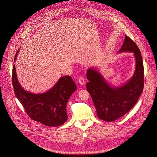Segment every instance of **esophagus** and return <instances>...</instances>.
<instances>
[{"mask_svg": "<svg viewBox=\"0 0 157 157\" xmlns=\"http://www.w3.org/2000/svg\"><path fill=\"white\" fill-rule=\"evenodd\" d=\"M78 82L79 83L82 85H84L85 84V82H84V79L83 77H80L79 78H78Z\"/></svg>", "mask_w": 157, "mask_h": 157, "instance_id": "1", "label": "esophagus"}]
</instances>
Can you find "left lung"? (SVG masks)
<instances>
[{"instance_id":"1","label":"left lung","mask_w":157,"mask_h":157,"mask_svg":"<svg viewBox=\"0 0 157 157\" xmlns=\"http://www.w3.org/2000/svg\"><path fill=\"white\" fill-rule=\"evenodd\" d=\"M118 52H132L135 58V73L125 83L118 87L113 86L94 68H89L86 74L89 81L86 84V89L92 97L98 117L108 122L123 117L135 106L144 86L143 60L136 43L125 35Z\"/></svg>"}]
</instances>
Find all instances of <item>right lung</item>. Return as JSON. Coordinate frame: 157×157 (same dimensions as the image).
Returning <instances> with one entry per match:
<instances>
[{
    "label": "right lung",
    "instance_id": "1",
    "mask_svg": "<svg viewBox=\"0 0 157 157\" xmlns=\"http://www.w3.org/2000/svg\"><path fill=\"white\" fill-rule=\"evenodd\" d=\"M18 53V51L15 56L14 62ZM12 78L16 97L33 120L51 127L62 125L67 120V104L71 95L77 89L70 76L61 77L51 89L42 94L31 93L21 87L15 65L12 68Z\"/></svg>",
    "mask_w": 157,
    "mask_h": 157
}]
</instances>
